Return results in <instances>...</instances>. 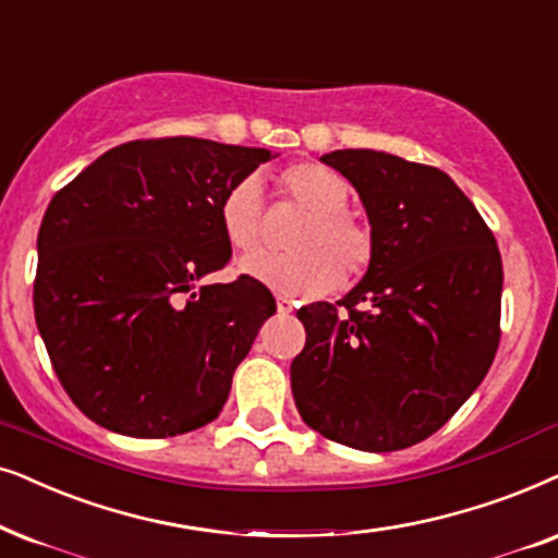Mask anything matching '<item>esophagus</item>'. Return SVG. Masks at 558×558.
I'll return each instance as SVG.
<instances>
[{"label":"esophagus","instance_id":"esophagus-1","mask_svg":"<svg viewBox=\"0 0 558 558\" xmlns=\"http://www.w3.org/2000/svg\"><path fill=\"white\" fill-rule=\"evenodd\" d=\"M277 310H279V313L281 315H289V313H292V310H294V302L292 300H289V296H277Z\"/></svg>","mask_w":558,"mask_h":558}]
</instances>
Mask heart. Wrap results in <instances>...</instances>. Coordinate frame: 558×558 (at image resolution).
Instances as JSON below:
<instances>
[{
  "instance_id": "heart-1",
  "label": "heart",
  "mask_w": 558,
  "mask_h": 558,
  "mask_svg": "<svg viewBox=\"0 0 558 558\" xmlns=\"http://www.w3.org/2000/svg\"><path fill=\"white\" fill-rule=\"evenodd\" d=\"M281 202L305 213L289 238L292 253L258 256L241 264L248 277L284 296H313L351 284L374 262V233L349 213L351 184L343 173L323 163L302 161L274 177ZM220 230L241 256L262 251L266 235V202L256 179L245 177L222 194Z\"/></svg>"
}]
</instances>
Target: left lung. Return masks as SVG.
Listing matches in <instances>:
<instances>
[{"label": "left lung", "mask_w": 558, "mask_h": 558, "mask_svg": "<svg viewBox=\"0 0 558 558\" xmlns=\"http://www.w3.org/2000/svg\"><path fill=\"white\" fill-rule=\"evenodd\" d=\"M323 163L356 186L374 233L366 277L296 317L302 421L361 451L433 436L480 387L500 345L502 258L472 199L436 166L366 148Z\"/></svg>", "instance_id": "left-lung-1"}]
</instances>
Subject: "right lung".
Instances as JSON below:
<instances>
[{
    "label": "right lung",
    "mask_w": 558,
    "mask_h": 558,
    "mask_svg": "<svg viewBox=\"0 0 558 558\" xmlns=\"http://www.w3.org/2000/svg\"><path fill=\"white\" fill-rule=\"evenodd\" d=\"M271 150L143 137L56 192L38 230L35 323L53 372L89 421L171 438L220 415L235 366L277 300L230 262L220 199Z\"/></svg>",
    "instance_id": "right-lung-1"
}]
</instances>
